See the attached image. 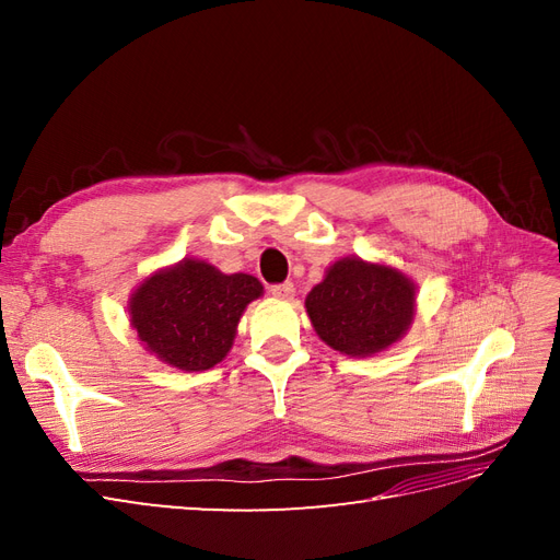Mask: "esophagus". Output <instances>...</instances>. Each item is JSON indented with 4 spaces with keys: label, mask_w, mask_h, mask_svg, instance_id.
<instances>
[{
    "label": "esophagus",
    "mask_w": 560,
    "mask_h": 560,
    "mask_svg": "<svg viewBox=\"0 0 560 560\" xmlns=\"http://www.w3.org/2000/svg\"><path fill=\"white\" fill-rule=\"evenodd\" d=\"M270 294L280 301H292L296 294V287L292 282H282V284H273L270 287Z\"/></svg>",
    "instance_id": "obj_1"
}]
</instances>
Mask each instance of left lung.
Here are the masks:
<instances>
[{"instance_id":"obj_1","label":"left lung","mask_w":560,"mask_h":560,"mask_svg":"<svg viewBox=\"0 0 560 560\" xmlns=\"http://www.w3.org/2000/svg\"><path fill=\"white\" fill-rule=\"evenodd\" d=\"M416 282L385 261H334L306 296L315 334L348 358H374L393 348L416 317Z\"/></svg>"}]
</instances>
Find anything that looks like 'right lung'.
<instances>
[{
	"mask_svg": "<svg viewBox=\"0 0 560 560\" xmlns=\"http://www.w3.org/2000/svg\"><path fill=\"white\" fill-rule=\"evenodd\" d=\"M264 294L247 273H222L206 259H182L147 276L128 299L142 348L179 371H206L233 348L245 308Z\"/></svg>",
	"mask_w": 560,
	"mask_h": 560,
	"instance_id": "obj_1",
	"label": "right lung"
}]
</instances>
